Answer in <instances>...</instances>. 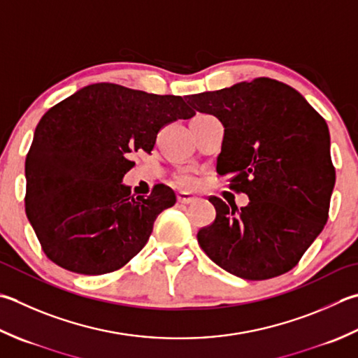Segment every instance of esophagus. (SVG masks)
Listing matches in <instances>:
<instances>
[{
    "instance_id": "34e87169",
    "label": "esophagus",
    "mask_w": 358,
    "mask_h": 358,
    "mask_svg": "<svg viewBox=\"0 0 358 358\" xmlns=\"http://www.w3.org/2000/svg\"><path fill=\"white\" fill-rule=\"evenodd\" d=\"M177 200H178V203H181V205H191V203L197 200V197H194V195L189 192H178Z\"/></svg>"
}]
</instances>
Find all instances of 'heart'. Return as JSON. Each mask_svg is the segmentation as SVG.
<instances>
[{"label": "heart", "mask_w": 358, "mask_h": 358, "mask_svg": "<svg viewBox=\"0 0 358 358\" xmlns=\"http://www.w3.org/2000/svg\"><path fill=\"white\" fill-rule=\"evenodd\" d=\"M195 181H197V180H195V177H192V175H181V177H180V183L183 186L191 187V186L195 185Z\"/></svg>", "instance_id": "obj_1"}]
</instances>
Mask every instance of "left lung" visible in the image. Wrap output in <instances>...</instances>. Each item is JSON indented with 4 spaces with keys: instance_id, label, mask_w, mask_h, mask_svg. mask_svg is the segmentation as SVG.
I'll return each mask as SVG.
<instances>
[{
    "instance_id": "obj_1",
    "label": "left lung",
    "mask_w": 358,
    "mask_h": 358,
    "mask_svg": "<svg viewBox=\"0 0 358 358\" xmlns=\"http://www.w3.org/2000/svg\"><path fill=\"white\" fill-rule=\"evenodd\" d=\"M192 111L222 122L217 173L248 195L247 206L209 201L215 220L201 228V250L248 281L292 270L323 231L335 185L327 124L295 88L259 77L186 96Z\"/></svg>"
}]
</instances>
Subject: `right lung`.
Returning <instances> with one entry per match:
<instances>
[{
	"instance_id": "add662e5",
	"label": "right lung",
	"mask_w": 358,
	"mask_h": 358,
	"mask_svg": "<svg viewBox=\"0 0 358 358\" xmlns=\"http://www.w3.org/2000/svg\"><path fill=\"white\" fill-rule=\"evenodd\" d=\"M195 113L181 96L93 83L49 108L26 157V215L45 255L79 275L124 267L177 197L157 185L133 197L122 183L133 152H150L161 127Z\"/></svg>"
}]
</instances>
